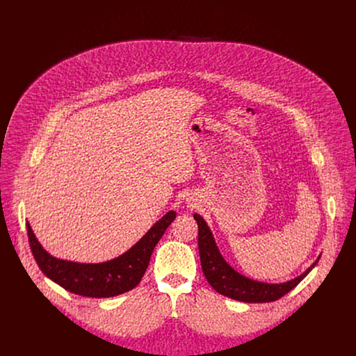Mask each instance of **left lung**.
Returning a JSON list of instances; mask_svg holds the SVG:
<instances>
[{
	"label": "left lung",
	"mask_w": 356,
	"mask_h": 356,
	"mask_svg": "<svg viewBox=\"0 0 356 356\" xmlns=\"http://www.w3.org/2000/svg\"><path fill=\"white\" fill-rule=\"evenodd\" d=\"M194 220L197 221L198 225V250L202 273H204L207 282L216 291L229 298L243 302L276 301L282 298L284 294H287L290 290H293L318 262L317 259L302 275L286 283L268 284L262 282L250 280L235 272L224 261L206 221L198 214H194Z\"/></svg>",
	"instance_id": "left-lung-1"
}]
</instances>
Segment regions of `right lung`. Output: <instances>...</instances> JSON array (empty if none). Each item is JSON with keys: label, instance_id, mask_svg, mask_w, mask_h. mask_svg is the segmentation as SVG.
Segmentation results:
<instances>
[{"label": "right lung", "instance_id": "1", "mask_svg": "<svg viewBox=\"0 0 356 356\" xmlns=\"http://www.w3.org/2000/svg\"><path fill=\"white\" fill-rule=\"evenodd\" d=\"M176 218L169 211L124 255L104 264H76L54 258L40 246L26 222L28 241L39 269L65 290L92 298H104L132 290L143 277L154 248Z\"/></svg>", "mask_w": 356, "mask_h": 356}]
</instances>
